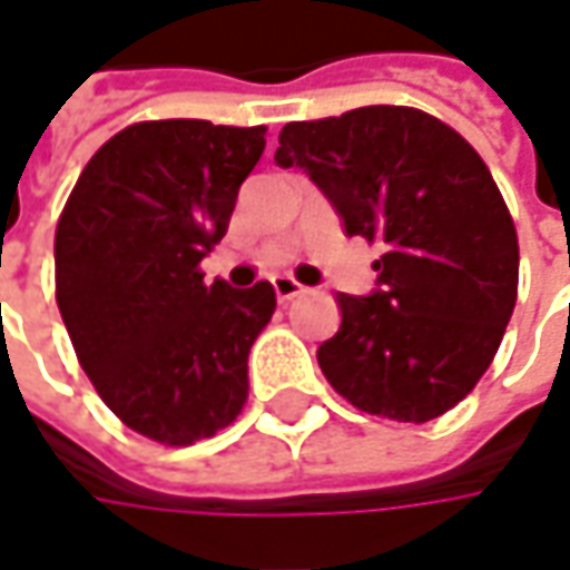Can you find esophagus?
<instances>
[{
  "instance_id": "esophagus-1",
  "label": "esophagus",
  "mask_w": 570,
  "mask_h": 570,
  "mask_svg": "<svg viewBox=\"0 0 570 570\" xmlns=\"http://www.w3.org/2000/svg\"><path fill=\"white\" fill-rule=\"evenodd\" d=\"M273 288H275V297L285 304V301H295V297H301L307 288L304 285H297L292 275H275L273 278Z\"/></svg>"
}]
</instances>
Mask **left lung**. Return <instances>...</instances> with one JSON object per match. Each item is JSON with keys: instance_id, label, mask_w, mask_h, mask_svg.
I'll return each instance as SVG.
<instances>
[{"instance_id": "8db88e82", "label": "left lung", "mask_w": 570, "mask_h": 570, "mask_svg": "<svg viewBox=\"0 0 570 570\" xmlns=\"http://www.w3.org/2000/svg\"><path fill=\"white\" fill-rule=\"evenodd\" d=\"M275 165L301 167L348 237L377 240V288L336 295L317 348L333 390L371 415L431 422L489 371L517 301L514 218L479 151L415 107L288 122Z\"/></svg>"}]
</instances>
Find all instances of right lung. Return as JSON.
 Instances as JSON below:
<instances>
[{
  "label": "right lung",
  "mask_w": 570,
  "mask_h": 570,
  "mask_svg": "<svg viewBox=\"0 0 570 570\" xmlns=\"http://www.w3.org/2000/svg\"><path fill=\"white\" fill-rule=\"evenodd\" d=\"M266 126L132 122L85 165L56 225V304L85 374L122 425L187 448L247 403L269 282H203Z\"/></svg>",
  "instance_id": "right-lung-1"
}]
</instances>
